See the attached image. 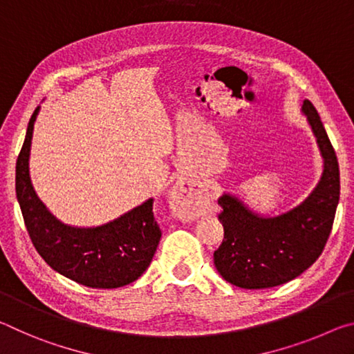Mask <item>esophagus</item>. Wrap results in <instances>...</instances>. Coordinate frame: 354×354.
<instances>
[{
  "label": "esophagus",
  "mask_w": 354,
  "mask_h": 354,
  "mask_svg": "<svg viewBox=\"0 0 354 354\" xmlns=\"http://www.w3.org/2000/svg\"><path fill=\"white\" fill-rule=\"evenodd\" d=\"M207 196L201 191L191 188L188 183H182L176 187L172 193L174 210L182 218H194L204 212Z\"/></svg>",
  "instance_id": "1"
}]
</instances>
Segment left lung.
Segmentation results:
<instances>
[{"mask_svg":"<svg viewBox=\"0 0 354 354\" xmlns=\"http://www.w3.org/2000/svg\"><path fill=\"white\" fill-rule=\"evenodd\" d=\"M324 160L322 180L303 204L274 218H262L234 198L218 199L224 240L215 254L218 273L232 286L270 288L295 279L320 257L331 234L340 196L337 156L315 106L303 103Z\"/></svg>","mask_w":354,"mask_h":354,"instance_id":"obj_1","label":"left lung"}]
</instances>
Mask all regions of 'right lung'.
<instances>
[{
	"instance_id": "add662e5",
	"label": "right lung",
	"mask_w": 354,
	"mask_h": 354,
	"mask_svg": "<svg viewBox=\"0 0 354 354\" xmlns=\"http://www.w3.org/2000/svg\"><path fill=\"white\" fill-rule=\"evenodd\" d=\"M37 113L39 106L15 166L17 199L34 248L51 268L81 286L118 288L131 283L147 270L161 239L153 199L100 227L80 229L57 221L34 193L28 167Z\"/></svg>"
}]
</instances>
